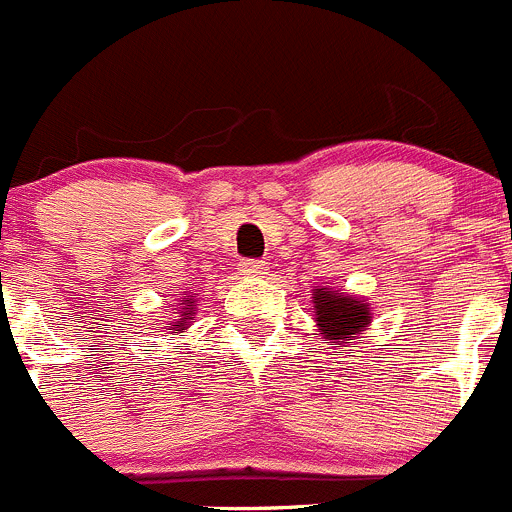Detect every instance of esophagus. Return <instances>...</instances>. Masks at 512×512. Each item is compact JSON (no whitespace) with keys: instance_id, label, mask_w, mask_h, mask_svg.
Masks as SVG:
<instances>
[{"instance_id":"obj_1","label":"esophagus","mask_w":512,"mask_h":512,"mask_svg":"<svg viewBox=\"0 0 512 512\" xmlns=\"http://www.w3.org/2000/svg\"><path fill=\"white\" fill-rule=\"evenodd\" d=\"M241 274L243 276H261V274H266V264L264 261H256V259H243Z\"/></svg>"}]
</instances>
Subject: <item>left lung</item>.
<instances>
[{
    "instance_id": "left-lung-1",
    "label": "left lung",
    "mask_w": 512,
    "mask_h": 512,
    "mask_svg": "<svg viewBox=\"0 0 512 512\" xmlns=\"http://www.w3.org/2000/svg\"><path fill=\"white\" fill-rule=\"evenodd\" d=\"M311 301H314L316 326L321 329L326 342H339L347 347L372 324V306L359 296H349L344 291L314 289Z\"/></svg>"
}]
</instances>
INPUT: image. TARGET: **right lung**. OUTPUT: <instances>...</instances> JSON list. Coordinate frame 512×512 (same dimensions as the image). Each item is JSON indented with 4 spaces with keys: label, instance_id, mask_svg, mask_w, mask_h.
<instances>
[{
    "label": "right lung",
    "instance_id": "right-lung-1",
    "mask_svg": "<svg viewBox=\"0 0 512 512\" xmlns=\"http://www.w3.org/2000/svg\"><path fill=\"white\" fill-rule=\"evenodd\" d=\"M173 314H178V319H173L170 329H173V334H180L183 329H188V321H191L193 314H196V301L186 299V306L178 311H173ZM180 337H183V334H180Z\"/></svg>",
    "mask_w": 512,
    "mask_h": 512
}]
</instances>
